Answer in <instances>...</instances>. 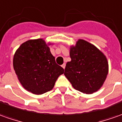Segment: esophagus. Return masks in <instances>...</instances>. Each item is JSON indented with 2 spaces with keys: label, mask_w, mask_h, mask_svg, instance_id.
I'll use <instances>...</instances> for the list:
<instances>
[{
  "label": "esophagus",
  "mask_w": 122,
  "mask_h": 122,
  "mask_svg": "<svg viewBox=\"0 0 122 122\" xmlns=\"http://www.w3.org/2000/svg\"><path fill=\"white\" fill-rule=\"evenodd\" d=\"M62 67L64 69V68H65V67H66V64H65V63H64L62 65Z\"/></svg>",
  "instance_id": "1"
}]
</instances>
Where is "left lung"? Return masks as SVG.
<instances>
[{
  "label": "left lung",
  "instance_id": "left-lung-1",
  "mask_svg": "<svg viewBox=\"0 0 122 122\" xmlns=\"http://www.w3.org/2000/svg\"><path fill=\"white\" fill-rule=\"evenodd\" d=\"M71 61L66 64L64 75L76 90L87 94L98 91L108 73L104 54L93 44L79 40L70 48Z\"/></svg>",
  "mask_w": 122,
  "mask_h": 122
}]
</instances>
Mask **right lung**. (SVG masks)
<instances>
[{
  "label": "right lung",
  "mask_w": 122,
  "mask_h": 122,
  "mask_svg": "<svg viewBox=\"0 0 122 122\" xmlns=\"http://www.w3.org/2000/svg\"><path fill=\"white\" fill-rule=\"evenodd\" d=\"M13 66L21 84L34 94L51 90L64 69L42 39L28 40L15 52Z\"/></svg>",
  "instance_id": "right-lung-1"
}]
</instances>
